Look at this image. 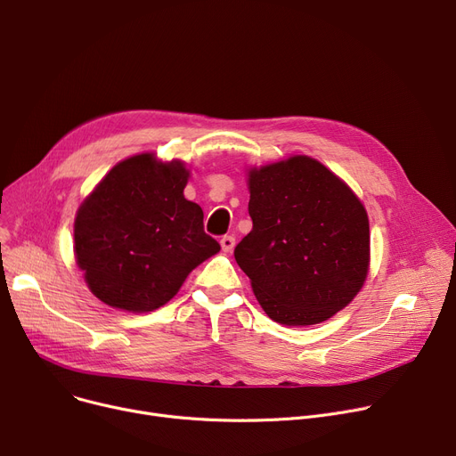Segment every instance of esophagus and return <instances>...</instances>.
Here are the masks:
<instances>
[{
  "mask_svg": "<svg viewBox=\"0 0 456 456\" xmlns=\"http://www.w3.org/2000/svg\"><path fill=\"white\" fill-rule=\"evenodd\" d=\"M220 244H222V249H224V253H231L232 249H234V244H236V240H234V236H224L222 240H220Z\"/></svg>",
  "mask_w": 456,
  "mask_h": 456,
  "instance_id": "34e87169",
  "label": "esophagus"
}]
</instances>
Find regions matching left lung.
<instances>
[{
  "instance_id": "8db88e82",
  "label": "left lung",
  "mask_w": 456,
  "mask_h": 456,
  "mask_svg": "<svg viewBox=\"0 0 456 456\" xmlns=\"http://www.w3.org/2000/svg\"><path fill=\"white\" fill-rule=\"evenodd\" d=\"M251 232L234 249L269 319L310 326L341 312L369 275V216L354 191L308 156L248 174Z\"/></svg>"
}]
</instances>
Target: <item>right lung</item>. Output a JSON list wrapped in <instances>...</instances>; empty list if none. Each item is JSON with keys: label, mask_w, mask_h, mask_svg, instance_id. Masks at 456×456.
<instances>
[{"label": "right lung", "mask_w": 456, "mask_h": 456, "mask_svg": "<svg viewBox=\"0 0 456 456\" xmlns=\"http://www.w3.org/2000/svg\"><path fill=\"white\" fill-rule=\"evenodd\" d=\"M183 161L137 154L117 163L77 210L75 258L104 305L154 312L189 273L220 251L203 231V210L183 191Z\"/></svg>", "instance_id": "1"}]
</instances>
